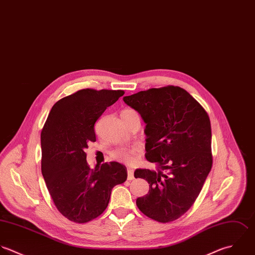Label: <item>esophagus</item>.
I'll use <instances>...</instances> for the list:
<instances>
[{"label":"esophagus","mask_w":255,"mask_h":255,"mask_svg":"<svg viewBox=\"0 0 255 255\" xmlns=\"http://www.w3.org/2000/svg\"><path fill=\"white\" fill-rule=\"evenodd\" d=\"M132 179H134L133 170L128 168V180H132Z\"/></svg>","instance_id":"1"}]
</instances>
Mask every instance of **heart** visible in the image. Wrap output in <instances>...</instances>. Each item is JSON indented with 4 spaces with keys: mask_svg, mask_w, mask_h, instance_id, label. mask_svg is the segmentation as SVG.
Here are the masks:
<instances>
[{
    "mask_svg": "<svg viewBox=\"0 0 255 255\" xmlns=\"http://www.w3.org/2000/svg\"><path fill=\"white\" fill-rule=\"evenodd\" d=\"M131 116H138V115L134 110H131V109H126L122 112V118L131 117ZM136 153H137L136 148L122 147V148H118V149L112 151L111 155L114 159H116L120 162H123L126 164H130L135 160Z\"/></svg>",
    "mask_w": 255,
    "mask_h": 255,
    "instance_id": "1",
    "label": "heart"
}]
</instances>
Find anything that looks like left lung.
I'll use <instances>...</instances> for the list:
<instances>
[{"instance_id":"left-lung-1","label":"left lung","mask_w":255,"mask_h":255,"mask_svg":"<svg viewBox=\"0 0 255 255\" xmlns=\"http://www.w3.org/2000/svg\"><path fill=\"white\" fill-rule=\"evenodd\" d=\"M146 124L145 157L157 171L136 169L149 191L136 199L148 218L170 223L194 204L211 171L212 130L205 109L177 86L152 88L124 97Z\"/></svg>"}]
</instances>
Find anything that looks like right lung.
I'll return each mask as SVG.
<instances>
[{
  "label": "right lung",
  "instance_id": "right-lung-1",
  "mask_svg": "<svg viewBox=\"0 0 255 255\" xmlns=\"http://www.w3.org/2000/svg\"><path fill=\"white\" fill-rule=\"evenodd\" d=\"M125 94L123 90L83 89L52 107L41 130V172L57 210L69 221L85 224L108 207L112 189L128 178L113 161L91 169L85 149L96 141L95 123Z\"/></svg>",
  "mask_w": 255,
  "mask_h": 255
}]
</instances>
